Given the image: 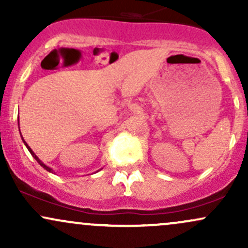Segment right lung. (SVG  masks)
Listing matches in <instances>:
<instances>
[{"label":"right lung","instance_id":"obj_1","mask_svg":"<svg viewBox=\"0 0 248 248\" xmlns=\"http://www.w3.org/2000/svg\"><path fill=\"white\" fill-rule=\"evenodd\" d=\"M24 143H25V146H27V148H28V150H29V152L31 153V155H32V156H33V157H35V158H36V161H37V162H38V163H39V164H41V166H42L43 168H44V169H45V170H47V171L52 172V169H51V168H49V167H46V166H45V164H44V163H43V162H42L41 160H39V158H38V157H37V156L35 155V154H33V152H32V150H31V148H30V147H29V146H28V144H27V142H25V141H24Z\"/></svg>","mask_w":248,"mask_h":248}]
</instances>
